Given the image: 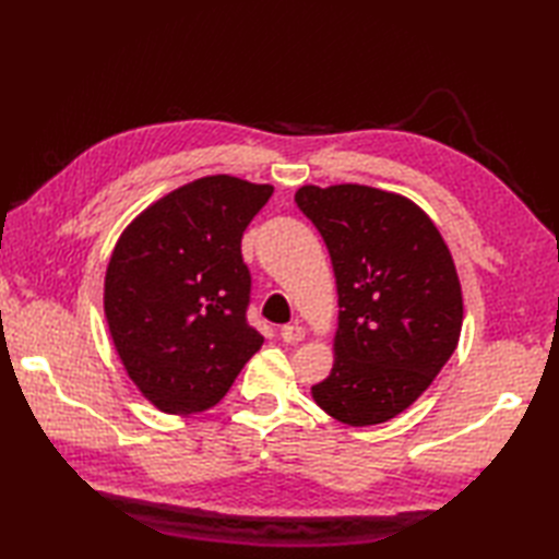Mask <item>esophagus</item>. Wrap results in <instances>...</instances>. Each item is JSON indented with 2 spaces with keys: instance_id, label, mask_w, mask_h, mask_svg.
<instances>
[{
  "instance_id": "1",
  "label": "esophagus",
  "mask_w": 559,
  "mask_h": 559,
  "mask_svg": "<svg viewBox=\"0 0 559 559\" xmlns=\"http://www.w3.org/2000/svg\"><path fill=\"white\" fill-rule=\"evenodd\" d=\"M281 338L286 343H300L305 338V329L298 324H286L281 326Z\"/></svg>"
}]
</instances>
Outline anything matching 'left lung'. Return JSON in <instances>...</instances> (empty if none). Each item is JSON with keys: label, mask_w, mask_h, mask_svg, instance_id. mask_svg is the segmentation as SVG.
I'll return each mask as SVG.
<instances>
[{"label": "left lung", "mask_w": 559, "mask_h": 559, "mask_svg": "<svg viewBox=\"0 0 559 559\" xmlns=\"http://www.w3.org/2000/svg\"><path fill=\"white\" fill-rule=\"evenodd\" d=\"M334 264V370L312 386L319 408L355 427L406 411L456 350L463 300L454 259L425 211L365 185L300 187Z\"/></svg>", "instance_id": "left-lung-1"}]
</instances>
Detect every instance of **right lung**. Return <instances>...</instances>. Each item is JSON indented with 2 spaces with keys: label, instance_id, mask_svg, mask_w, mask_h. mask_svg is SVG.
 Wrapping results in <instances>:
<instances>
[{
  "label": "right lung",
  "instance_id": "1",
  "mask_svg": "<svg viewBox=\"0 0 559 559\" xmlns=\"http://www.w3.org/2000/svg\"><path fill=\"white\" fill-rule=\"evenodd\" d=\"M273 194L230 175L189 182L122 233L105 273V317L127 374L165 413L218 403L261 348L247 322V225Z\"/></svg>",
  "mask_w": 559,
  "mask_h": 559
}]
</instances>
